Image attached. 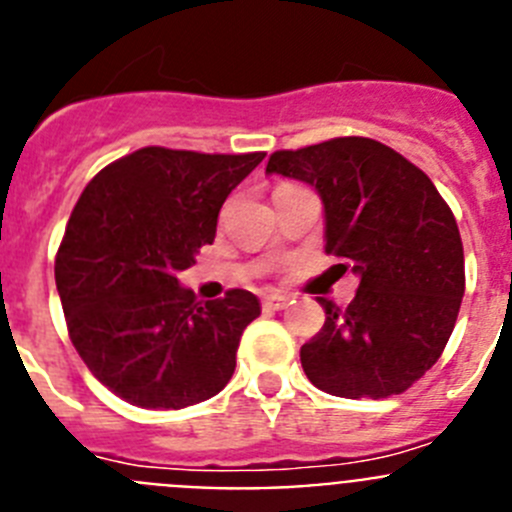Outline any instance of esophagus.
<instances>
[{"label": "esophagus", "instance_id": "esophagus-1", "mask_svg": "<svg viewBox=\"0 0 512 512\" xmlns=\"http://www.w3.org/2000/svg\"><path fill=\"white\" fill-rule=\"evenodd\" d=\"M289 302L287 295H279V292H269V295L261 297V305H264V310H284Z\"/></svg>", "mask_w": 512, "mask_h": 512}]
</instances>
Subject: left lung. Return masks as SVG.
<instances>
[{
  "mask_svg": "<svg viewBox=\"0 0 512 512\" xmlns=\"http://www.w3.org/2000/svg\"><path fill=\"white\" fill-rule=\"evenodd\" d=\"M266 174L307 184L325 215V251L359 277L346 310L318 297L325 323L300 348L318 390L400 395L438 361L464 297V248L433 182L372 138L271 153Z\"/></svg>",
  "mask_w": 512,
  "mask_h": 512,
  "instance_id": "8db88e82",
  "label": "left lung"
}]
</instances>
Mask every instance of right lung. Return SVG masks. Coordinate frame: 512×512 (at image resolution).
I'll list each match as a JSON object with an SVG mask.
<instances>
[{
  "instance_id": "add662e5",
  "label": "right lung",
  "mask_w": 512,
  "mask_h": 512,
  "mask_svg": "<svg viewBox=\"0 0 512 512\" xmlns=\"http://www.w3.org/2000/svg\"><path fill=\"white\" fill-rule=\"evenodd\" d=\"M266 153L140 148L81 192L56 256L69 336L89 372L146 410L210 400L235 372L259 297L197 302L179 274L215 241L217 212Z\"/></svg>"
}]
</instances>
